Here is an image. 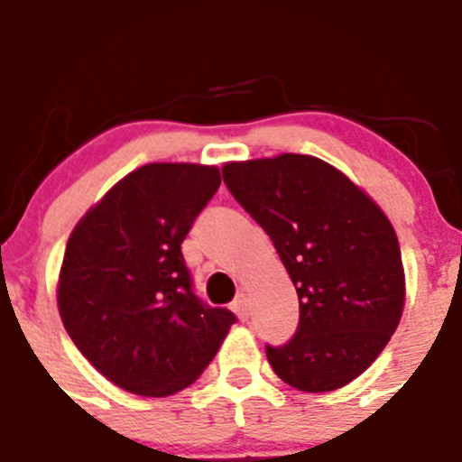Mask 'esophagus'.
I'll return each mask as SVG.
<instances>
[{
    "label": "esophagus",
    "instance_id": "obj_1",
    "mask_svg": "<svg viewBox=\"0 0 462 462\" xmlns=\"http://www.w3.org/2000/svg\"><path fill=\"white\" fill-rule=\"evenodd\" d=\"M232 310H235L236 315H239V319H246L248 318V297L244 292L239 294V297L232 301Z\"/></svg>",
    "mask_w": 462,
    "mask_h": 462
}]
</instances>
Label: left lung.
<instances>
[{
	"label": "left lung",
	"mask_w": 462,
	"mask_h": 462,
	"mask_svg": "<svg viewBox=\"0 0 462 462\" xmlns=\"http://www.w3.org/2000/svg\"><path fill=\"white\" fill-rule=\"evenodd\" d=\"M223 181L273 241L299 297L273 373L299 392L340 389L377 359L405 301L401 246L380 207L334 165L303 153L223 165Z\"/></svg>",
	"instance_id": "8db88e82"
}]
</instances>
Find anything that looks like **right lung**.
<instances>
[{"label": "right lung", "mask_w": 462, "mask_h": 462, "mask_svg": "<svg viewBox=\"0 0 462 462\" xmlns=\"http://www.w3.org/2000/svg\"><path fill=\"white\" fill-rule=\"evenodd\" d=\"M218 186L214 165H143L70 232L61 322L87 361L126 392L161 398L193 384L236 322L195 297L181 255Z\"/></svg>", "instance_id": "obj_1"}]
</instances>
